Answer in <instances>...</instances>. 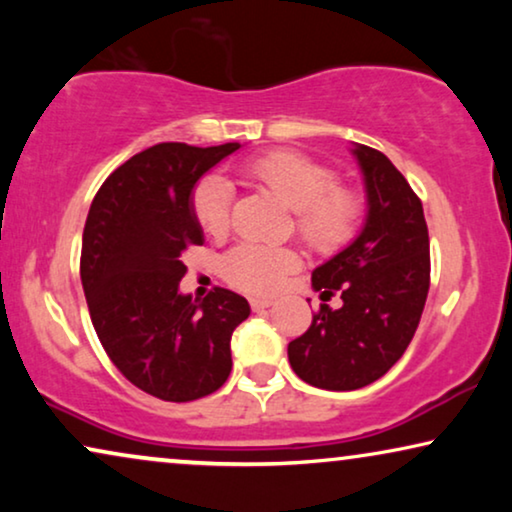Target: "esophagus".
<instances>
[{
  "label": "esophagus",
  "mask_w": 512,
  "mask_h": 512,
  "mask_svg": "<svg viewBox=\"0 0 512 512\" xmlns=\"http://www.w3.org/2000/svg\"><path fill=\"white\" fill-rule=\"evenodd\" d=\"M249 303H251V310L261 312V310H265V307H270L272 303H275V300H270V298H251Z\"/></svg>",
  "instance_id": "1"
}]
</instances>
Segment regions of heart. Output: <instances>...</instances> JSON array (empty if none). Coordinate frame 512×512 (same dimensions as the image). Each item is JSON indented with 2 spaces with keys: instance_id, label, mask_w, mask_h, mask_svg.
I'll return each mask as SVG.
<instances>
[{
  "instance_id": "b5f03b06",
  "label": "heart",
  "mask_w": 512,
  "mask_h": 512,
  "mask_svg": "<svg viewBox=\"0 0 512 512\" xmlns=\"http://www.w3.org/2000/svg\"><path fill=\"white\" fill-rule=\"evenodd\" d=\"M242 177L261 186L296 212V230L317 251H335L352 240L361 221V198L338 184V172L296 151H272L242 165ZM193 212L207 235L219 237L230 223V188L221 177H205L193 193ZM298 268L289 247L240 244L223 261L226 279L249 293H272Z\"/></svg>"
}]
</instances>
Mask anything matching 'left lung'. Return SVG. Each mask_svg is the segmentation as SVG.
Here are the masks:
<instances>
[{"label":"left lung","mask_w":512,"mask_h":512,"mask_svg":"<svg viewBox=\"0 0 512 512\" xmlns=\"http://www.w3.org/2000/svg\"><path fill=\"white\" fill-rule=\"evenodd\" d=\"M352 153L366 184V223L349 247L312 272L321 300L338 293L342 305H321L312 326L289 342L293 373L328 391L366 387L401 359L431 279L422 200L384 153L363 144Z\"/></svg>","instance_id":"left-lung-1"}]
</instances>
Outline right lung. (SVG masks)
<instances>
[{
  "label": "right lung",
  "mask_w": 512,
  "mask_h": 512,
  "mask_svg": "<svg viewBox=\"0 0 512 512\" xmlns=\"http://www.w3.org/2000/svg\"><path fill=\"white\" fill-rule=\"evenodd\" d=\"M240 144L165 142L114 170L90 205L81 284L95 333L125 380L160 401L188 403L228 380L230 335L249 317L240 293L179 291L184 251L202 244L193 188Z\"/></svg>",
  "instance_id": "right-lung-1"
}]
</instances>
